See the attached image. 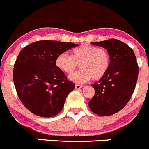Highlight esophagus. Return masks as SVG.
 <instances>
[{
    "label": "esophagus",
    "mask_w": 149,
    "mask_h": 149,
    "mask_svg": "<svg viewBox=\"0 0 149 149\" xmlns=\"http://www.w3.org/2000/svg\"><path fill=\"white\" fill-rule=\"evenodd\" d=\"M83 87V85H79V84H76V85H75V88H76V89H80V88H82Z\"/></svg>",
    "instance_id": "obj_1"
}]
</instances>
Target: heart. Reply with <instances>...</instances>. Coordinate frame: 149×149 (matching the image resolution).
<instances>
[{
	"mask_svg": "<svg viewBox=\"0 0 149 149\" xmlns=\"http://www.w3.org/2000/svg\"><path fill=\"white\" fill-rule=\"evenodd\" d=\"M110 63V56L105 49L88 45L74 48L72 56L62 53L56 59V66L67 74L72 73L79 64L81 70L69 77L70 80L78 84L87 82L91 78L98 80L104 77Z\"/></svg>",
	"mask_w": 149,
	"mask_h": 149,
	"instance_id": "b5f03b06",
	"label": "heart"
}]
</instances>
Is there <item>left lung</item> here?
<instances>
[{"instance_id": "1", "label": "left lung", "mask_w": 149, "mask_h": 149, "mask_svg": "<svg viewBox=\"0 0 149 149\" xmlns=\"http://www.w3.org/2000/svg\"><path fill=\"white\" fill-rule=\"evenodd\" d=\"M91 44L105 48L111 63L105 76L92 85L95 93L88 105L98 115H112L124 108L133 93L138 76L136 57L130 47L118 40Z\"/></svg>"}]
</instances>
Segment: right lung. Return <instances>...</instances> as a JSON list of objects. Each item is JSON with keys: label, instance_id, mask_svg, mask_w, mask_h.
Here are the masks:
<instances>
[{"label": "right lung", "instance_id": "1", "mask_svg": "<svg viewBox=\"0 0 149 149\" xmlns=\"http://www.w3.org/2000/svg\"><path fill=\"white\" fill-rule=\"evenodd\" d=\"M77 45L41 40L22 50L14 64L13 78L19 98L29 111L40 117H51L62 110L75 85L56 66V59Z\"/></svg>", "mask_w": 149, "mask_h": 149}]
</instances>
